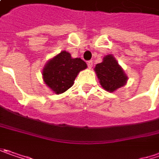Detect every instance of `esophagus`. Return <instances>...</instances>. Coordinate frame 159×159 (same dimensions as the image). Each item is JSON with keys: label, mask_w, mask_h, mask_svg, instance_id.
Returning a JSON list of instances; mask_svg holds the SVG:
<instances>
[{"label": "esophagus", "mask_w": 159, "mask_h": 159, "mask_svg": "<svg viewBox=\"0 0 159 159\" xmlns=\"http://www.w3.org/2000/svg\"><path fill=\"white\" fill-rule=\"evenodd\" d=\"M87 66H88V68H90V69L93 67V61L90 60L87 62Z\"/></svg>", "instance_id": "34e87169"}]
</instances>
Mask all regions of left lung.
<instances>
[{"mask_svg":"<svg viewBox=\"0 0 159 159\" xmlns=\"http://www.w3.org/2000/svg\"><path fill=\"white\" fill-rule=\"evenodd\" d=\"M94 70L102 88L108 92H113L123 86L128 79L115 58L111 55L106 56L102 63L97 64Z\"/></svg>","mask_w":159,"mask_h":159,"instance_id":"obj_1","label":"left lung"}]
</instances>
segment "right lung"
Instances as JSON below:
<instances>
[{"label":"right lung","instance_id":"add662e5","mask_svg":"<svg viewBox=\"0 0 159 159\" xmlns=\"http://www.w3.org/2000/svg\"><path fill=\"white\" fill-rule=\"evenodd\" d=\"M87 67L81 58H72L66 51H62L48 62L43 69V79L46 84L59 94L70 88L81 70Z\"/></svg>","mask_w":159,"mask_h":159}]
</instances>
